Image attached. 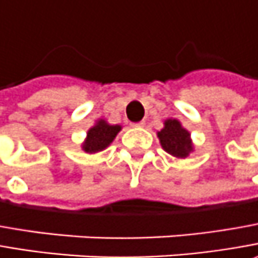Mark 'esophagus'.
<instances>
[{
	"instance_id": "esophagus-1",
	"label": "esophagus",
	"mask_w": 258,
	"mask_h": 258,
	"mask_svg": "<svg viewBox=\"0 0 258 258\" xmlns=\"http://www.w3.org/2000/svg\"><path fill=\"white\" fill-rule=\"evenodd\" d=\"M144 125H146V122H144V121H140V122L133 124V127H144Z\"/></svg>"
}]
</instances>
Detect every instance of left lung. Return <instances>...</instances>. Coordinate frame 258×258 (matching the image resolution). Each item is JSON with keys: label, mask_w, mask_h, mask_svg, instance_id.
<instances>
[{"label": "left lung", "mask_w": 258, "mask_h": 258, "mask_svg": "<svg viewBox=\"0 0 258 258\" xmlns=\"http://www.w3.org/2000/svg\"><path fill=\"white\" fill-rule=\"evenodd\" d=\"M160 138V144L165 151L177 158L188 157L194 150L190 133L184 128L181 122L175 118H168L164 121V128L157 133Z\"/></svg>", "instance_id": "1"}]
</instances>
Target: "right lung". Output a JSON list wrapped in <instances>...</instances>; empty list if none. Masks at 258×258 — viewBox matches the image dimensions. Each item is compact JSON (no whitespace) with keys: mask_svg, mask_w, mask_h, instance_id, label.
<instances>
[{"mask_svg":"<svg viewBox=\"0 0 258 258\" xmlns=\"http://www.w3.org/2000/svg\"><path fill=\"white\" fill-rule=\"evenodd\" d=\"M120 131L121 125H111L105 120H98L95 125L88 130L87 138L83 143V150L88 154L102 151L111 144Z\"/></svg>","mask_w":258,"mask_h":258,"instance_id":"right-lung-1","label":"right lung"}]
</instances>
